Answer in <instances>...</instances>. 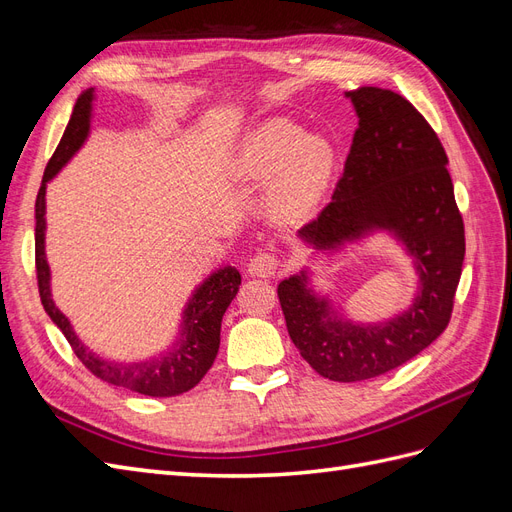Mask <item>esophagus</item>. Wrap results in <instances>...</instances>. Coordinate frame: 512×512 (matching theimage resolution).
Instances as JSON below:
<instances>
[{"mask_svg":"<svg viewBox=\"0 0 512 512\" xmlns=\"http://www.w3.org/2000/svg\"><path fill=\"white\" fill-rule=\"evenodd\" d=\"M277 267H280V258L262 252V254H256L254 258H250V262H247V273L254 275V277H271V275H275Z\"/></svg>","mask_w":512,"mask_h":512,"instance_id":"esophagus-1","label":"esophagus"}]
</instances>
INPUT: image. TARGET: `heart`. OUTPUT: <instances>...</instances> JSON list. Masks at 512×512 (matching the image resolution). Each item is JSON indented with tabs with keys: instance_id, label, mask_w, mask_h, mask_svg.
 Here are the masks:
<instances>
[{
	"instance_id": "obj_1",
	"label": "heart",
	"mask_w": 512,
	"mask_h": 512,
	"mask_svg": "<svg viewBox=\"0 0 512 512\" xmlns=\"http://www.w3.org/2000/svg\"><path fill=\"white\" fill-rule=\"evenodd\" d=\"M337 170V147L327 134L303 132L297 121L271 117L243 136L235 175L243 181L273 179V209L288 220L312 213L329 192Z\"/></svg>"
}]
</instances>
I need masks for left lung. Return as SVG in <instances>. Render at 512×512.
<instances>
[{"instance_id":"8db88e82","label":"left lung","mask_w":512,"mask_h":512,"mask_svg":"<svg viewBox=\"0 0 512 512\" xmlns=\"http://www.w3.org/2000/svg\"><path fill=\"white\" fill-rule=\"evenodd\" d=\"M359 115L344 175L331 203L299 239L331 252L386 230L414 258L418 288L399 316L361 324L339 316L309 288L307 271L277 286L288 335L320 376L359 382L386 374L425 350L448 327L466 237L446 151L425 117L391 89L346 91Z\"/></svg>"}]
</instances>
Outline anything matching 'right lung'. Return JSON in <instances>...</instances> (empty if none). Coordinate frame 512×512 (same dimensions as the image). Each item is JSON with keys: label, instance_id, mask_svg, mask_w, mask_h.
<instances>
[{"label": "right lung", "instance_id": "1", "mask_svg": "<svg viewBox=\"0 0 512 512\" xmlns=\"http://www.w3.org/2000/svg\"><path fill=\"white\" fill-rule=\"evenodd\" d=\"M91 102H94V89H87L79 96L74 104L72 117L68 128L61 136V141L53 153V158L46 164L42 185L36 198V275H38V290L40 301L46 309V314L57 324L59 331L64 333L68 344L72 346L79 361L94 374L96 378L121 386L141 395L149 397H175L203 380V376L213 365L215 356L220 350V329L222 316L228 309L230 301L237 297L241 284V275L235 267H224L211 273L207 280L200 284L192 299L183 309L181 335L173 348L153 356L147 361L138 363H117L104 361L102 356L85 348L76 333L72 331L70 320L59 312L51 299V269L44 254V228H46V183H49L68 160L81 149L89 134L91 121Z\"/></svg>", "mask_w": 512, "mask_h": 512}]
</instances>
